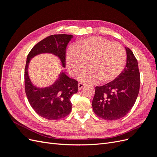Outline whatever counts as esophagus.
<instances>
[{"mask_svg": "<svg viewBox=\"0 0 157 157\" xmlns=\"http://www.w3.org/2000/svg\"><path fill=\"white\" fill-rule=\"evenodd\" d=\"M84 83H82V82H79L78 83V90H81L82 88H83V86H84Z\"/></svg>", "mask_w": 157, "mask_h": 157, "instance_id": "1", "label": "esophagus"}]
</instances>
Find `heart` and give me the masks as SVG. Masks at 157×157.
Instances as JSON below:
<instances>
[{
  "label": "heart",
  "mask_w": 157,
  "mask_h": 157,
  "mask_svg": "<svg viewBox=\"0 0 157 157\" xmlns=\"http://www.w3.org/2000/svg\"><path fill=\"white\" fill-rule=\"evenodd\" d=\"M126 60V52L121 44L100 36L80 40L76 46L70 47L66 56L67 69L74 77L84 69L88 61L90 68L78 77L88 82L113 81L121 73Z\"/></svg>",
  "instance_id": "b5f03b06"
}]
</instances>
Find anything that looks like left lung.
<instances>
[{"label": "left lung", "mask_w": 157, "mask_h": 157, "mask_svg": "<svg viewBox=\"0 0 157 157\" xmlns=\"http://www.w3.org/2000/svg\"><path fill=\"white\" fill-rule=\"evenodd\" d=\"M125 48L126 64L122 72L113 81L96 87L92 108L95 114L103 119L115 121L124 117L138 96L140 74L137 61L132 51Z\"/></svg>", "instance_id": "1"}]
</instances>
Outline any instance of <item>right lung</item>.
I'll list each match as a JSON object with an SVG mask.
<instances>
[{
  "label": "right lung",
  "mask_w": 157,
  "mask_h": 157,
  "mask_svg": "<svg viewBox=\"0 0 157 157\" xmlns=\"http://www.w3.org/2000/svg\"><path fill=\"white\" fill-rule=\"evenodd\" d=\"M73 36L65 34L50 35L33 46L27 56L24 74L26 96L34 111L46 119L58 120L69 115L72 109L70 99L78 91V82L61 72L58 79L50 86L37 88L29 78L28 66L33 57L50 53L58 56L65 67L66 48Z\"/></svg>",
  "instance_id": "add662e5"
}]
</instances>
